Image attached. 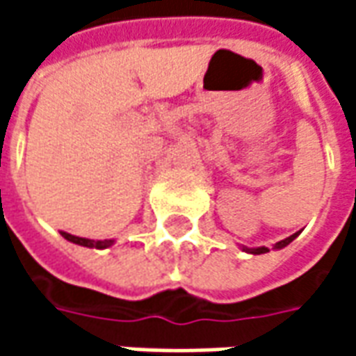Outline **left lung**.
Here are the masks:
<instances>
[{
	"label": "left lung",
	"instance_id": "1",
	"mask_svg": "<svg viewBox=\"0 0 356 356\" xmlns=\"http://www.w3.org/2000/svg\"><path fill=\"white\" fill-rule=\"evenodd\" d=\"M299 232H296V234H291V236H288V238H284L280 240V242H276L275 244V250H280V248H286L288 244H290L291 240L296 238L298 236ZM244 252H248V254H254V255H259V254H267L268 252V248L261 246V248H244Z\"/></svg>",
	"mask_w": 356,
	"mask_h": 356
}]
</instances>
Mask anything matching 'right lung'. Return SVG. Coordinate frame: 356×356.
Listing matches in <instances>:
<instances>
[{"mask_svg":"<svg viewBox=\"0 0 356 356\" xmlns=\"http://www.w3.org/2000/svg\"><path fill=\"white\" fill-rule=\"evenodd\" d=\"M60 234H63L68 242H74V244H80V246H86V248H97V250H104V248H110L112 244H114V240L81 238V236H74V234H68V232L65 231H60Z\"/></svg>","mask_w":356,"mask_h":356,"instance_id":"right-lung-1","label":"right lung"}]
</instances>
